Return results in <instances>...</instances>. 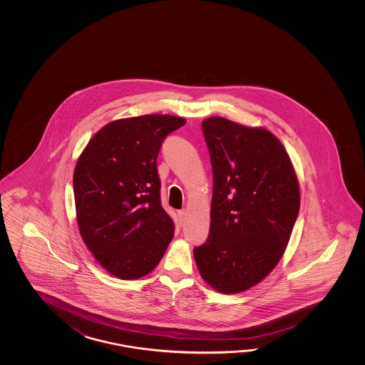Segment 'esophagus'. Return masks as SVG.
<instances>
[{
  "mask_svg": "<svg viewBox=\"0 0 365 365\" xmlns=\"http://www.w3.org/2000/svg\"><path fill=\"white\" fill-rule=\"evenodd\" d=\"M186 214H187V211H186V210H181V211H179V217L181 222H182V220H185Z\"/></svg>",
  "mask_w": 365,
  "mask_h": 365,
  "instance_id": "1",
  "label": "esophagus"
}]
</instances>
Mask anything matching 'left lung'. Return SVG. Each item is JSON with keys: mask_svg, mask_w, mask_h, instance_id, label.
<instances>
[{"mask_svg": "<svg viewBox=\"0 0 365 365\" xmlns=\"http://www.w3.org/2000/svg\"><path fill=\"white\" fill-rule=\"evenodd\" d=\"M212 168L207 241L194 259L210 287L232 295L255 287L284 255L300 209L286 148L262 126L212 116L202 121Z\"/></svg>", "mask_w": 365, "mask_h": 365, "instance_id": "obj_1", "label": "left lung"}]
</instances>
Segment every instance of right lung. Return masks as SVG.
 I'll return each mask as SVG.
<instances>
[{
	"instance_id": "add662e5",
	"label": "right lung",
	"mask_w": 365,
	"mask_h": 365,
	"mask_svg": "<svg viewBox=\"0 0 365 365\" xmlns=\"http://www.w3.org/2000/svg\"><path fill=\"white\" fill-rule=\"evenodd\" d=\"M185 123L171 115L115 120L78 158L73 186L79 233L98 264L116 278L148 275L173 239L175 225L160 203L156 158L164 138Z\"/></svg>"
}]
</instances>
